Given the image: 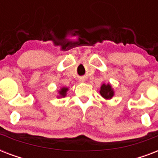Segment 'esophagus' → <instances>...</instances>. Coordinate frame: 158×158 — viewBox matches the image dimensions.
<instances>
[{
	"label": "esophagus",
	"instance_id": "esophagus-1",
	"mask_svg": "<svg viewBox=\"0 0 158 158\" xmlns=\"http://www.w3.org/2000/svg\"><path fill=\"white\" fill-rule=\"evenodd\" d=\"M79 80H80V82H84L85 81V79H84V78H81Z\"/></svg>",
	"mask_w": 158,
	"mask_h": 158
}]
</instances>
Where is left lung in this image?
<instances>
[{
    "label": "left lung",
    "instance_id": "left-lung-1",
    "mask_svg": "<svg viewBox=\"0 0 158 158\" xmlns=\"http://www.w3.org/2000/svg\"><path fill=\"white\" fill-rule=\"evenodd\" d=\"M100 94L104 98L110 99L114 95V92H113L110 84H106V85L102 84L101 87V90H100Z\"/></svg>",
    "mask_w": 158,
    "mask_h": 158
}]
</instances>
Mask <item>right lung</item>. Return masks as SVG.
Listing matches in <instances>:
<instances>
[{
  "instance_id": "add662e5",
  "label": "right lung",
  "mask_w": 158,
  "mask_h": 158,
  "mask_svg": "<svg viewBox=\"0 0 158 158\" xmlns=\"http://www.w3.org/2000/svg\"><path fill=\"white\" fill-rule=\"evenodd\" d=\"M67 90H68V89H66V88H62L61 90L60 91V96H62V97L65 96Z\"/></svg>"
}]
</instances>
